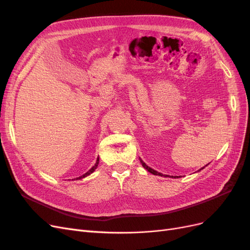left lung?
<instances>
[{"label": "left lung", "instance_id": "left-lung-1", "mask_svg": "<svg viewBox=\"0 0 250 250\" xmlns=\"http://www.w3.org/2000/svg\"><path fill=\"white\" fill-rule=\"evenodd\" d=\"M141 163H142V165H143V167L144 168H145L148 172H150V173H152V174H154V175H160V176H163V174H161V173H158L157 171H155V170H153V169H151L150 167H148V166L145 164V163H144L142 160H141ZM204 168V167H203ZM203 168H201V169H203ZM200 169V170H201Z\"/></svg>", "mask_w": 250, "mask_h": 250}]
</instances>
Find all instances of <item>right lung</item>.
<instances>
[{
	"instance_id": "obj_1",
	"label": "right lung",
	"mask_w": 250,
	"mask_h": 250,
	"mask_svg": "<svg viewBox=\"0 0 250 250\" xmlns=\"http://www.w3.org/2000/svg\"><path fill=\"white\" fill-rule=\"evenodd\" d=\"M98 164H99V157H98L97 158V162H96V164H95V166H93V167L92 168H90L85 174H83V175L82 176H79V177H77V179H81V178H83V177H85V176H87V175H89V174L90 173H93L94 171H95V169L98 167Z\"/></svg>"
}]
</instances>
